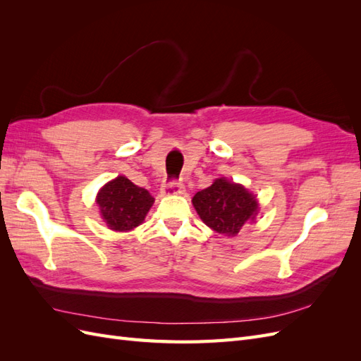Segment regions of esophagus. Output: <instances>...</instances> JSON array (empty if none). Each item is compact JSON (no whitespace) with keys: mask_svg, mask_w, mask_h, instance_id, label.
<instances>
[{"mask_svg":"<svg viewBox=\"0 0 361 361\" xmlns=\"http://www.w3.org/2000/svg\"><path fill=\"white\" fill-rule=\"evenodd\" d=\"M185 191V187L182 182H178V180H171V182H167L162 185L161 188V192L164 195H174V194H182Z\"/></svg>","mask_w":361,"mask_h":361,"instance_id":"esophagus-1","label":"esophagus"}]
</instances>
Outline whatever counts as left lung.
I'll list each match as a JSON object with an SVG mask.
<instances>
[{
  "instance_id": "left-lung-1",
  "label": "left lung",
  "mask_w": 361,
  "mask_h": 361,
  "mask_svg": "<svg viewBox=\"0 0 361 361\" xmlns=\"http://www.w3.org/2000/svg\"><path fill=\"white\" fill-rule=\"evenodd\" d=\"M192 204L207 227L226 236L238 235L244 224L255 221L259 211L256 195L226 178L195 194Z\"/></svg>"
}]
</instances>
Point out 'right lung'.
I'll list each match as a JSON object with an SVG mask.
<instances>
[{
  "mask_svg": "<svg viewBox=\"0 0 361 361\" xmlns=\"http://www.w3.org/2000/svg\"><path fill=\"white\" fill-rule=\"evenodd\" d=\"M154 202L147 190L137 187L125 176L105 183L96 197L104 221L116 232H128L140 226Z\"/></svg>",
  "mask_w": 361,
  "mask_h": 361,
  "instance_id": "right-lung-1",
  "label": "right lung"
}]
</instances>
